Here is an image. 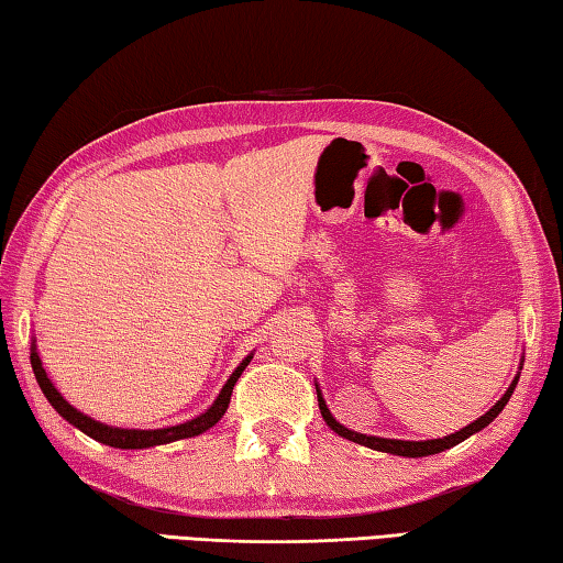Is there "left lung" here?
Segmentation results:
<instances>
[{"mask_svg":"<svg viewBox=\"0 0 563 563\" xmlns=\"http://www.w3.org/2000/svg\"><path fill=\"white\" fill-rule=\"evenodd\" d=\"M517 379L514 377V383L509 385L507 393H504V397L499 399L497 405H494L487 415H482L479 419H474L472 424H466L464 430L454 432V434H446L444 440H427V442H405V440H383V437H367V434H357V432H350L347 427H342L335 417L330 415V409L325 405V399H322V395L318 393V405H320V415L325 422L335 430L340 437H345V440H352L357 444H365L369 446V450H377V452H389V454H397V456H427V454H437V452H444L450 450V446L460 444L462 440H466V437H472L474 432H479L482 427H487L494 417H497L504 407H507L509 397L514 393V387H517Z\"/></svg>","mask_w":563,"mask_h":563,"instance_id":"1","label":"left lung"}]
</instances>
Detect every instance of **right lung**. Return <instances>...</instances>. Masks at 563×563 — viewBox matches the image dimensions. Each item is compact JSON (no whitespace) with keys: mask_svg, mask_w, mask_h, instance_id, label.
Returning a JSON list of instances; mask_svg holds the SVG:
<instances>
[{"mask_svg":"<svg viewBox=\"0 0 563 563\" xmlns=\"http://www.w3.org/2000/svg\"><path fill=\"white\" fill-rule=\"evenodd\" d=\"M247 362L251 357H245L241 365L235 367V373L228 379L225 387L221 389V395L213 402V407L203 412L201 417L190 419L186 424H176V427H166V430H119V427H109V424H101L97 419H91L87 415H81L79 409H74L66 399L56 393V387L52 385V379L46 377L44 367H42V360L36 355V347L32 350V369H34V377L36 383H40L44 397L49 399L52 407L59 412L66 422H71L74 427H79L84 434L93 437V440L101 442V444H109V446H117V450H146V446H156V444H166V442H176V440H186V437H196L206 432L208 427H213L218 419L225 415L228 402H231V395H233V387L238 383V377H241L243 369L247 367Z\"/></svg>","mask_w":563,"mask_h":563,"instance_id":"obj_1","label":"right lung"}]
</instances>
